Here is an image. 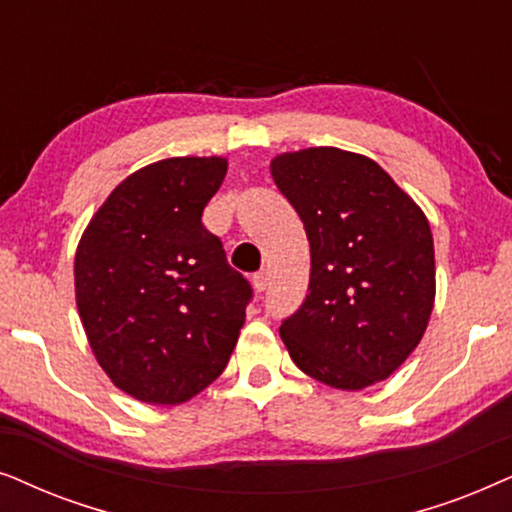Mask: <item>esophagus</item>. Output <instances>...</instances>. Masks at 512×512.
I'll return each mask as SVG.
<instances>
[{
  "label": "esophagus",
  "instance_id": "obj_1",
  "mask_svg": "<svg viewBox=\"0 0 512 512\" xmlns=\"http://www.w3.org/2000/svg\"><path fill=\"white\" fill-rule=\"evenodd\" d=\"M252 288H255L257 292H264L269 288V271H257L255 276H252Z\"/></svg>",
  "mask_w": 512,
  "mask_h": 512
}]
</instances>
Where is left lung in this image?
Instances as JSON below:
<instances>
[{
	"mask_svg": "<svg viewBox=\"0 0 512 512\" xmlns=\"http://www.w3.org/2000/svg\"><path fill=\"white\" fill-rule=\"evenodd\" d=\"M311 245L309 295L281 339L309 377L342 391L384 381L417 349L435 302L424 210L379 163L337 147L271 159Z\"/></svg>",
	"mask_w": 512,
	"mask_h": 512,
	"instance_id": "1",
	"label": "left lung"
}]
</instances>
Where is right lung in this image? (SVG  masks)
Returning a JSON list of instances; mask_svg holds the SVG:
<instances>
[{
	"label": "right lung",
	"mask_w": 512,
	"mask_h": 512,
	"mask_svg": "<svg viewBox=\"0 0 512 512\" xmlns=\"http://www.w3.org/2000/svg\"><path fill=\"white\" fill-rule=\"evenodd\" d=\"M224 156H175L135 170L81 234L74 295L98 365L149 405H180L220 377L252 288L201 215Z\"/></svg>",
	"instance_id": "right-lung-1"
}]
</instances>
